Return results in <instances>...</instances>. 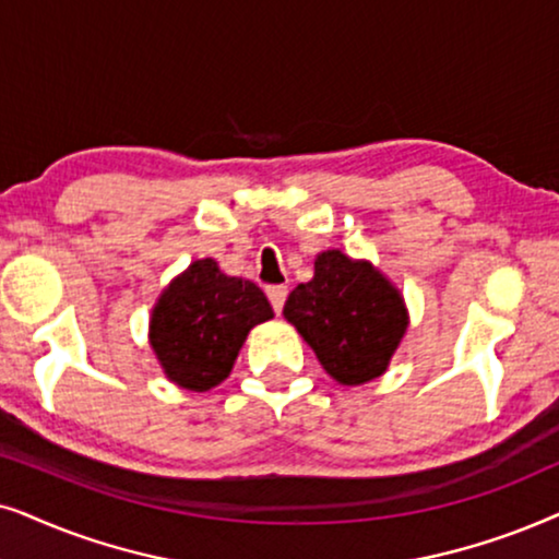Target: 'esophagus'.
Returning a JSON list of instances; mask_svg holds the SVG:
<instances>
[{"label": "esophagus", "mask_w": 559, "mask_h": 559, "mask_svg": "<svg viewBox=\"0 0 559 559\" xmlns=\"http://www.w3.org/2000/svg\"><path fill=\"white\" fill-rule=\"evenodd\" d=\"M286 296H288L286 286H267V299H271V307L275 314H281V311H284Z\"/></svg>", "instance_id": "1"}]
</instances>
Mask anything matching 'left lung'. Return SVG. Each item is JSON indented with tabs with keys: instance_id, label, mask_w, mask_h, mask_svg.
I'll use <instances>...</instances> for the list:
<instances>
[{
	"instance_id": "1",
	"label": "left lung",
	"mask_w": 559,
	"mask_h": 559,
	"mask_svg": "<svg viewBox=\"0 0 559 559\" xmlns=\"http://www.w3.org/2000/svg\"><path fill=\"white\" fill-rule=\"evenodd\" d=\"M292 322L334 381H373L389 366L406 332V309L396 288L370 263L326 250L314 260V278L288 294Z\"/></svg>"
}]
</instances>
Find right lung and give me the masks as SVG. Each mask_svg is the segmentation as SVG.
I'll list each match as a JSON object with an SVG mask.
<instances>
[{
	"instance_id": "1",
	"label": "right lung",
	"mask_w": 559,
	"mask_h": 559,
	"mask_svg": "<svg viewBox=\"0 0 559 559\" xmlns=\"http://www.w3.org/2000/svg\"><path fill=\"white\" fill-rule=\"evenodd\" d=\"M273 317L252 281L197 260L163 292L151 319V345L170 381L206 391L225 381L252 326Z\"/></svg>"
}]
</instances>
